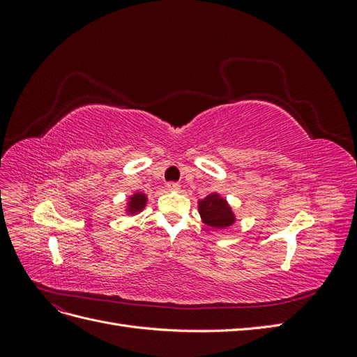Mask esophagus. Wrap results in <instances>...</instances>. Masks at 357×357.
<instances>
[{
    "instance_id": "obj_1",
    "label": "esophagus",
    "mask_w": 357,
    "mask_h": 357,
    "mask_svg": "<svg viewBox=\"0 0 357 357\" xmlns=\"http://www.w3.org/2000/svg\"><path fill=\"white\" fill-rule=\"evenodd\" d=\"M167 189L172 190V192H177V190H180V185L176 181H169V183H167Z\"/></svg>"
}]
</instances>
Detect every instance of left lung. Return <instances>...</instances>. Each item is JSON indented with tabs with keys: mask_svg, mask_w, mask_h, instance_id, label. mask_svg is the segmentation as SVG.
Returning a JSON list of instances; mask_svg holds the SVG:
<instances>
[{
	"mask_svg": "<svg viewBox=\"0 0 357 357\" xmlns=\"http://www.w3.org/2000/svg\"><path fill=\"white\" fill-rule=\"evenodd\" d=\"M198 211L202 223L214 229L229 228L236 220L231 205L218 192H213L207 198L199 199Z\"/></svg>",
	"mask_w": 357,
	"mask_h": 357,
	"instance_id": "left-lung-1",
	"label": "left lung"
}]
</instances>
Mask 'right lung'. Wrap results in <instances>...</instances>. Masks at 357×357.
I'll return each mask as SVG.
<instances>
[{
  "instance_id": "obj_1",
  "label": "right lung",
  "mask_w": 357,
  "mask_h": 357,
  "mask_svg": "<svg viewBox=\"0 0 357 357\" xmlns=\"http://www.w3.org/2000/svg\"><path fill=\"white\" fill-rule=\"evenodd\" d=\"M147 205V195L143 192H135L134 195L128 198L126 202V214L129 215H135L138 213H142L144 207Z\"/></svg>"
}]
</instances>
